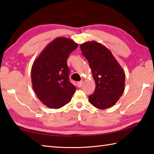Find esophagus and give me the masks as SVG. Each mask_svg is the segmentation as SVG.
I'll list each match as a JSON object with an SVG mask.
<instances>
[{"instance_id":"esophagus-1","label":"esophagus","mask_w":154,"mask_h":154,"mask_svg":"<svg viewBox=\"0 0 154 154\" xmlns=\"http://www.w3.org/2000/svg\"><path fill=\"white\" fill-rule=\"evenodd\" d=\"M82 85H83V81H82L77 82V86H78V87H81V86H82Z\"/></svg>"}]
</instances>
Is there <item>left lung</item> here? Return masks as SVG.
I'll return each instance as SVG.
<instances>
[{"instance_id":"1","label":"left lung","mask_w":154,"mask_h":154,"mask_svg":"<svg viewBox=\"0 0 154 154\" xmlns=\"http://www.w3.org/2000/svg\"><path fill=\"white\" fill-rule=\"evenodd\" d=\"M96 83V89L89 96L90 103L100 110L114 106L124 91L125 73L106 47L95 41L80 45Z\"/></svg>"}]
</instances>
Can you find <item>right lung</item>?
I'll return each instance as SVG.
<instances>
[{
	"instance_id": "add662e5",
	"label": "right lung",
	"mask_w": 154,
	"mask_h": 154,
	"mask_svg": "<svg viewBox=\"0 0 154 154\" xmlns=\"http://www.w3.org/2000/svg\"><path fill=\"white\" fill-rule=\"evenodd\" d=\"M78 47L71 39L59 37L50 42L32 65L31 79L34 93L44 105L60 109L71 101L76 90L69 80V55Z\"/></svg>"
}]
</instances>
